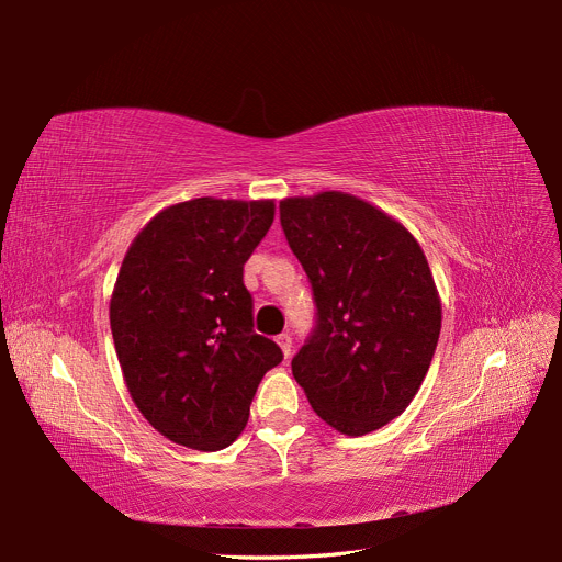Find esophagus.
Segmentation results:
<instances>
[{
    "mask_svg": "<svg viewBox=\"0 0 562 562\" xmlns=\"http://www.w3.org/2000/svg\"><path fill=\"white\" fill-rule=\"evenodd\" d=\"M276 341H278V347L282 349L284 358H289V356H291V337H289L286 333H282V335L276 337Z\"/></svg>",
    "mask_w": 562,
    "mask_h": 562,
    "instance_id": "34e87169",
    "label": "esophagus"
}]
</instances>
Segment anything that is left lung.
Masks as SVG:
<instances>
[{
	"label": "left lung",
	"mask_w": 562,
	"mask_h": 562,
	"mask_svg": "<svg viewBox=\"0 0 562 562\" xmlns=\"http://www.w3.org/2000/svg\"><path fill=\"white\" fill-rule=\"evenodd\" d=\"M280 223L316 303L291 372L324 423L370 434L402 416L436 351L441 296L427 257L397 217L349 192L284 198Z\"/></svg>",
	"instance_id": "1"
}]
</instances>
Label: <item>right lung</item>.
Here are the masks:
<instances>
[{
  "mask_svg": "<svg viewBox=\"0 0 562 562\" xmlns=\"http://www.w3.org/2000/svg\"><path fill=\"white\" fill-rule=\"evenodd\" d=\"M273 217V200L179 202L139 229L121 261L110 299L121 372L146 423L179 446H232L261 376L282 360L252 330L243 284Z\"/></svg>",
  "mask_w": 562,
  "mask_h": 562,
  "instance_id": "1",
  "label": "right lung"
}]
</instances>
